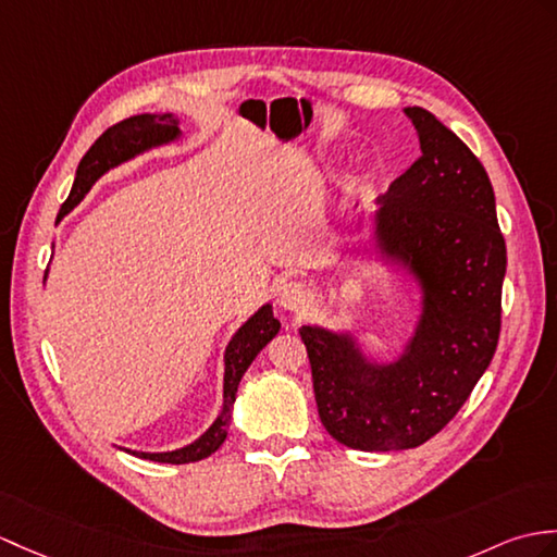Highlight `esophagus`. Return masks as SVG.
Here are the masks:
<instances>
[{"mask_svg":"<svg viewBox=\"0 0 557 557\" xmlns=\"http://www.w3.org/2000/svg\"><path fill=\"white\" fill-rule=\"evenodd\" d=\"M308 299H310L308 289L296 280H284L277 287V304L284 310H301L308 304Z\"/></svg>","mask_w":557,"mask_h":557,"instance_id":"obj_1","label":"esophagus"}]
</instances>
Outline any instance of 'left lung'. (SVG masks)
<instances>
[{
	"label": "left lung",
	"mask_w": 557,
	"mask_h": 557,
	"mask_svg": "<svg viewBox=\"0 0 557 557\" xmlns=\"http://www.w3.org/2000/svg\"><path fill=\"white\" fill-rule=\"evenodd\" d=\"M422 157L377 199L374 242L418 280L406 351L372 363L351 334L304 325L320 422L356 450L416 448L456 418L496 354L506 239L494 187L465 141L408 107Z\"/></svg>",
	"instance_id": "left-lung-1"
}]
</instances>
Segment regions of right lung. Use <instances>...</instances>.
Here are the masks:
<instances>
[{
	"mask_svg": "<svg viewBox=\"0 0 557 557\" xmlns=\"http://www.w3.org/2000/svg\"><path fill=\"white\" fill-rule=\"evenodd\" d=\"M180 119L173 113H141L115 123L103 133L89 151L77 163L73 189L69 199L63 201L59 218L71 213L77 203L85 199V194L92 189L97 180L109 173L111 168L121 165L125 161L135 159L137 153H145L153 147L175 141L180 135ZM280 332V320L273 315V306L265 304L256 310V313L244 322L230 339L225 348V382H223V410L215 418V422L206 430L197 442H191L185 448L165 450V454H141V450H127L137 458L153 460V462H171V465H185L209 458L211 454L223 446L227 436V426L232 420V406H235L237 386L244 377V372L253 363V358L261 354V348Z\"/></svg>",
	"mask_w": 557,
	"mask_h": 557,
	"instance_id": "right-lung-1",
	"label": "right lung"
}]
</instances>
